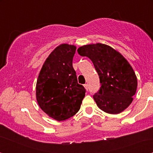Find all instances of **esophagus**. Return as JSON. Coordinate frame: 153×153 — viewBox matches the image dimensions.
<instances>
[{"label":"esophagus","mask_w":153,"mask_h":153,"mask_svg":"<svg viewBox=\"0 0 153 153\" xmlns=\"http://www.w3.org/2000/svg\"><path fill=\"white\" fill-rule=\"evenodd\" d=\"M84 87H85V88L87 90V91H88V86L87 83H85V84H84Z\"/></svg>","instance_id":"1"}]
</instances>
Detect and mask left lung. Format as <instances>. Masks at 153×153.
I'll return each mask as SVG.
<instances>
[{
	"label": "left lung",
	"instance_id": "8db88e82",
	"mask_svg": "<svg viewBox=\"0 0 153 153\" xmlns=\"http://www.w3.org/2000/svg\"><path fill=\"white\" fill-rule=\"evenodd\" d=\"M77 51L91 60L99 75L101 87L93 95L98 107L111 114L128 107L137 91V79L127 60L103 44L82 46Z\"/></svg>",
	"mask_w": 153,
	"mask_h": 153
}]
</instances>
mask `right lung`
Returning a JSON list of instances; mask_svg holds the SVG:
<instances>
[{
	"label": "right lung",
	"mask_w": 153,
	"mask_h": 153,
	"mask_svg": "<svg viewBox=\"0 0 153 153\" xmlns=\"http://www.w3.org/2000/svg\"><path fill=\"white\" fill-rule=\"evenodd\" d=\"M76 47L63 44L47 58L39 72L36 85L39 106L56 120H67L80 109L85 89L79 84L72 60Z\"/></svg>",
	"instance_id": "right-lung-1"
}]
</instances>
